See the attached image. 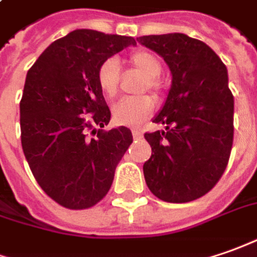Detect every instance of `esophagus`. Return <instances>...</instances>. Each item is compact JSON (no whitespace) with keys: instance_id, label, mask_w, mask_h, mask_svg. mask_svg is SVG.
Masks as SVG:
<instances>
[{"instance_id":"34e87169","label":"esophagus","mask_w":257,"mask_h":257,"mask_svg":"<svg viewBox=\"0 0 257 257\" xmlns=\"http://www.w3.org/2000/svg\"><path fill=\"white\" fill-rule=\"evenodd\" d=\"M132 135L135 139H141L142 138V131L141 129H132Z\"/></svg>"}]
</instances>
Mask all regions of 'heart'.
Listing matches in <instances>:
<instances>
[{
  "label": "heart",
  "mask_w": 257,
  "mask_h": 257,
  "mask_svg": "<svg viewBox=\"0 0 257 257\" xmlns=\"http://www.w3.org/2000/svg\"><path fill=\"white\" fill-rule=\"evenodd\" d=\"M129 66L139 70L146 77L142 83L141 91H149L159 94L162 91V63L156 55L148 50H135L128 57ZM119 64L116 59L109 57L99 64L97 70V84L106 98H115L119 90ZM155 109V101L149 95L126 97L119 99L112 106V118L118 125L135 126L149 118Z\"/></svg>",
  "instance_id": "heart-1"
}]
</instances>
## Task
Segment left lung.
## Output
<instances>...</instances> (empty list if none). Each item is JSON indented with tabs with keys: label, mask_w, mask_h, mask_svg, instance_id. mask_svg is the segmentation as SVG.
Segmentation results:
<instances>
[{
	"label": "left lung",
	"mask_w": 257,
	"mask_h": 257,
	"mask_svg": "<svg viewBox=\"0 0 257 257\" xmlns=\"http://www.w3.org/2000/svg\"><path fill=\"white\" fill-rule=\"evenodd\" d=\"M169 64L172 88L153 119L166 131L146 132L152 156L146 184L166 202H190L222 177L233 142V95L228 71L212 49L184 33L138 38Z\"/></svg>",
	"instance_id": "obj_1"
}]
</instances>
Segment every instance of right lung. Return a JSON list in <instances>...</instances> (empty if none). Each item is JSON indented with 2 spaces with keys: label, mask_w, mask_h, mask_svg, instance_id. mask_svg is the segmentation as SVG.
Wrapping results in <instances>:
<instances>
[{
  "label": "right lung",
  "mask_w": 257,
  "mask_h": 257,
  "mask_svg": "<svg viewBox=\"0 0 257 257\" xmlns=\"http://www.w3.org/2000/svg\"><path fill=\"white\" fill-rule=\"evenodd\" d=\"M131 45L132 36L77 29L28 70L19 102L22 149L38 184L64 208L101 201L134 141L126 126L102 129L111 111L97 84L99 64Z\"/></svg>",
  "instance_id": "1"
}]
</instances>
